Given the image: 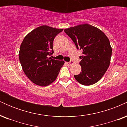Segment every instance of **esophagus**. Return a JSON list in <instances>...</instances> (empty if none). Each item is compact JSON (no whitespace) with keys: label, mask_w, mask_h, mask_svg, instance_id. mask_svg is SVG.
<instances>
[{"label":"esophagus","mask_w":127,"mask_h":127,"mask_svg":"<svg viewBox=\"0 0 127 127\" xmlns=\"http://www.w3.org/2000/svg\"><path fill=\"white\" fill-rule=\"evenodd\" d=\"M66 64L67 65H72V64H73V62L71 60L70 62H66Z\"/></svg>","instance_id":"1"}]
</instances>
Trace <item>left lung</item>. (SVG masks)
<instances>
[{
	"instance_id": "left-lung-1",
	"label": "left lung",
	"mask_w": 127,
	"mask_h": 127,
	"mask_svg": "<svg viewBox=\"0 0 127 127\" xmlns=\"http://www.w3.org/2000/svg\"><path fill=\"white\" fill-rule=\"evenodd\" d=\"M78 49L82 51L80 56L81 72L74 75L84 85H91L100 80L108 68L112 49L106 34L97 27L88 24L65 29Z\"/></svg>"
}]
</instances>
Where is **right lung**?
Returning a JSON list of instances; mask_svg holds the SVG:
<instances>
[{
    "label": "right lung",
    "mask_w": 127,
    "mask_h": 127,
    "mask_svg": "<svg viewBox=\"0 0 127 127\" xmlns=\"http://www.w3.org/2000/svg\"><path fill=\"white\" fill-rule=\"evenodd\" d=\"M63 29L42 26L24 37L19 52V59L24 73L32 82L45 87L56 79L64 61L51 59L53 41Z\"/></svg>",
    "instance_id": "obj_1"
}]
</instances>
